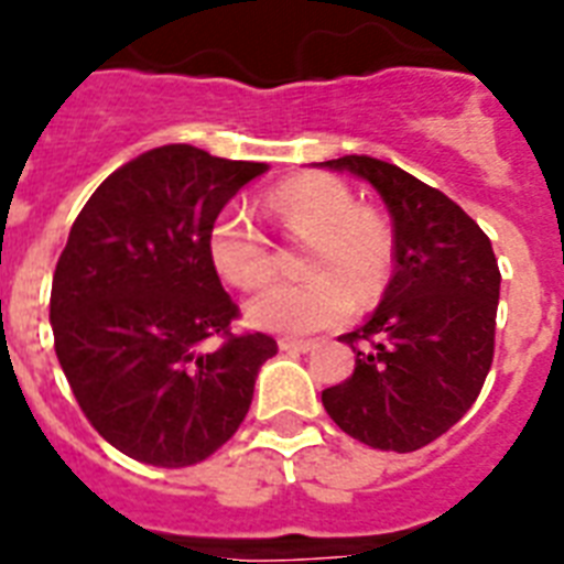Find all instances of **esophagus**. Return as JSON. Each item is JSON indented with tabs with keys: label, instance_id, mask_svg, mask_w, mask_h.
<instances>
[{
	"label": "esophagus",
	"instance_id": "34e87169",
	"mask_svg": "<svg viewBox=\"0 0 564 564\" xmlns=\"http://www.w3.org/2000/svg\"><path fill=\"white\" fill-rule=\"evenodd\" d=\"M278 346H281V351H286V355H304V351L313 349V343H307V339H281Z\"/></svg>",
	"mask_w": 564,
	"mask_h": 564
}]
</instances>
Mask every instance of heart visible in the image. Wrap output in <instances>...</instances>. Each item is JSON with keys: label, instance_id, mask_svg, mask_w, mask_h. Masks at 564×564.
Masks as SVG:
<instances>
[{"label": "heart", "instance_id": "heart-1", "mask_svg": "<svg viewBox=\"0 0 564 564\" xmlns=\"http://www.w3.org/2000/svg\"><path fill=\"white\" fill-rule=\"evenodd\" d=\"M265 215L283 236L311 242L301 257L307 278L274 281L245 301V319L272 334H313L330 328L360 304L381 295L393 269V234L378 213L355 204L349 188L307 174L286 180L263 197ZM215 272L251 290L272 272V245L239 209H227L209 230Z\"/></svg>", "mask_w": 564, "mask_h": 564}]
</instances>
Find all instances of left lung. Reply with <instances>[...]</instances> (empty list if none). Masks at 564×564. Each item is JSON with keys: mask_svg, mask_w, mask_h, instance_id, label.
<instances>
[{"mask_svg": "<svg viewBox=\"0 0 564 564\" xmlns=\"http://www.w3.org/2000/svg\"><path fill=\"white\" fill-rule=\"evenodd\" d=\"M367 180L393 218V278L343 343L355 372L322 390L334 423L372 449L414 453L449 432L494 360L500 269L482 227L444 192L372 156L319 162Z\"/></svg>", "mask_w": 564, "mask_h": 564, "instance_id": "obj_1", "label": "left lung"}]
</instances>
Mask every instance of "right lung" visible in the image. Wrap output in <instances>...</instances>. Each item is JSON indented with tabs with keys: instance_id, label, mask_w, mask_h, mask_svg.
<instances>
[{
	"instance_id": "right-lung-1",
	"label": "right lung",
	"mask_w": 564,
	"mask_h": 564,
	"mask_svg": "<svg viewBox=\"0 0 564 564\" xmlns=\"http://www.w3.org/2000/svg\"><path fill=\"white\" fill-rule=\"evenodd\" d=\"M265 171L165 144L102 180L73 221L50 295L55 355L88 423L135 462L209 458L278 355L265 334H230L239 307L209 260L218 213ZM215 333L226 343L200 352Z\"/></svg>"
}]
</instances>
